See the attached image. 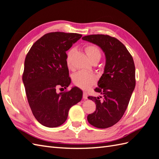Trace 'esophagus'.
Segmentation results:
<instances>
[{"mask_svg":"<svg viewBox=\"0 0 159 159\" xmlns=\"http://www.w3.org/2000/svg\"><path fill=\"white\" fill-rule=\"evenodd\" d=\"M87 97H88V95H87V92H83V98L84 99H87Z\"/></svg>","mask_w":159,"mask_h":159,"instance_id":"esophagus-1","label":"esophagus"}]
</instances>
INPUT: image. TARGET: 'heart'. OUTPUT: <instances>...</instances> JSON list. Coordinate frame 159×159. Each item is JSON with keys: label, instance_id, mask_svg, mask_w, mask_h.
Returning <instances> with one entry per match:
<instances>
[{"label": "heart", "instance_id": "obj_1", "mask_svg": "<svg viewBox=\"0 0 159 159\" xmlns=\"http://www.w3.org/2000/svg\"><path fill=\"white\" fill-rule=\"evenodd\" d=\"M84 50H85L87 57L91 62L95 61H98L100 60L102 53L98 46L94 45H87ZM74 51H75V49H70L68 51L67 53L66 63H67V66L69 68H72L71 57ZM95 81H96V79L93 74L84 71L77 72L73 76V82L75 85L81 89H87L93 86Z\"/></svg>", "mask_w": 159, "mask_h": 159}]
</instances>
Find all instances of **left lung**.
<instances>
[{
  "label": "left lung",
  "instance_id": "left-lung-1",
  "mask_svg": "<svg viewBox=\"0 0 159 159\" xmlns=\"http://www.w3.org/2000/svg\"><path fill=\"white\" fill-rule=\"evenodd\" d=\"M83 40L98 45L106 55L104 72L95 91L100 97L89 96L95 102V111L87 116L91 125L99 129L113 126L126 110L135 87V68L131 55L123 43L109 35L91 34Z\"/></svg>",
  "mask_w": 159,
  "mask_h": 159
}]
</instances>
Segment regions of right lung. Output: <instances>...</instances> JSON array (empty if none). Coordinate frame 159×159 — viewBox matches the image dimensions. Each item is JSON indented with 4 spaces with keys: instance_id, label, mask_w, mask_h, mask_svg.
<instances>
[{
    "instance_id": "right-lung-1",
    "label": "right lung",
    "mask_w": 159,
    "mask_h": 159,
    "mask_svg": "<svg viewBox=\"0 0 159 159\" xmlns=\"http://www.w3.org/2000/svg\"><path fill=\"white\" fill-rule=\"evenodd\" d=\"M81 36L76 33H47L33 44L25 57L22 75L25 93L33 115L44 126H60L70 108L82 99L79 87L60 93L56 91L71 83L66 52Z\"/></svg>"
}]
</instances>
